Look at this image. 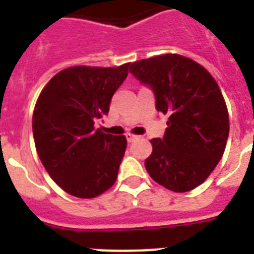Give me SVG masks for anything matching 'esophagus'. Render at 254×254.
<instances>
[{
	"label": "esophagus",
	"instance_id": "obj_1",
	"mask_svg": "<svg viewBox=\"0 0 254 254\" xmlns=\"http://www.w3.org/2000/svg\"><path fill=\"white\" fill-rule=\"evenodd\" d=\"M125 137H127V142H133V141H135V139H137V138H139L138 135H134V134H131V133H127V134L125 135Z\"/></svg>",
	"mask_w": 254,
	"mask_h": 254
}]
</instances>
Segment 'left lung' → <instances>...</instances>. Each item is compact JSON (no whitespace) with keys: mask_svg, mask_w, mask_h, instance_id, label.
I'll return each instance as SVG.
<instances>
[{"mask_svg":"<svg viewBox=\"0 0 254 254\" xmlns=\"http://www.w3.org/2000/svg\"><path fill=\"white\" fill-rule=\"evenodd\" d=\"M129 65L153 89L157 111L169 115L163 138L150 141L147 173L174 192L191 191L209 177L227 145L229 117L220 88L204 67L178 54Z\"/></svg>","mask_w":254,"mask_h":254,"instance_id":"8db88e82","label":"left lung"}]
</instances>
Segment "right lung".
Segmentation results:
<instances>
[{"mask_svg": "<svg viewBox=\"0 0 254 254\" xmlns=\"http://www.w3.org/2000/svg\"><path fill=\"white\" fill-rule=\"evenodd\" d=\"M127 68L129 63L69 67L58 72L38 97L33 115L38 155L53 181L69 195L91 199L115 185L127 138L105 134L93 125L108 115Z\"/></svg>", "mask_w": 254, "mask_h": 254, "instance_id": "obj_1", "label": "right lung"}]
</instances>
